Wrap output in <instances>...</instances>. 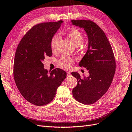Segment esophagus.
Listing matches in <instances>:
<instances>
[{"mask_svg":"<svg viewBox=\"0 0 132 132\" xmlns=\"http://www.w3.org/2000/svg\"><path fill=\"white\" fill-rule=\"evenodd\" d=\"M67 76H71V72H67Z\"/></svg>","mask_w":132,"mask_h":132,"instance_id":"34e87169","label":"esophagus"}]
</instances>
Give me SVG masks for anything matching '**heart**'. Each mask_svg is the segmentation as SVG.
<instances>
[{"label": "heart", "instance_id": "b5f03b06", "mask_svg": "<svg viewBox=\"0 0 132 132\" xmlns=\"http://www.w3.org/2000/svg\"><path fill=\"white\" fill-rule=\"evenodd\" d=\"M65 34L69 38L73 44L79 47H84L86 45V42L83 41L84 34L82 32L77 28H70L67 30ZM60 39L59 34H55L52 37L51 40V47L53 51H55L57 48V45ZM74 64V60L69 56H64L59 61V65L64 68L71 67Z\"/></svg>", "mask_w": 132, "mask_h": 132}]
</instances>
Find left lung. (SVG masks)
Listing matches in <instances>:
<instances>
[{
	"label": "left lung",
	"instance_id": "1",
	"mask_svg": "<svg viewBox=\"0 0 132 132\" xmlns=\"http://www.w3.org/2000/svg\"><path fill=\"white\" fill-rule=\"evenodd\" d=\"M73 25L83 28L88 38L87 52L79 62L88 70L89 76L82 78L76 72L72 75L78 81L72 90L73 97L81 104L90 105L108 90L116 72V63L111 45L101 28L89 20H72Z\"/></svg>",
	"mask_w": 132,
	"mask_h": 132
}]
</instances>
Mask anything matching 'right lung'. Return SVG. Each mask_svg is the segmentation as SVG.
Returning <instances> with one entry per match:
<instances>
[{"label":"right lung","instance_id":"add662e5","mask_svg":"<svg viewBox=\"0 0 132 132\" xmlns=\"http://www.w3.org/2000/svg\"><path fill=\"white\" fill-rule=\"evenodd\" d=\"M62 20L43 22L33 26L23 37L16 50L13 76L22 96L31 104L43 106L54 99L57 88L66 77L59 68L44 69L43 61L52 55L51 40Z\"/></svg>","mask_w":132,"mask_h":132}]
</instances>
